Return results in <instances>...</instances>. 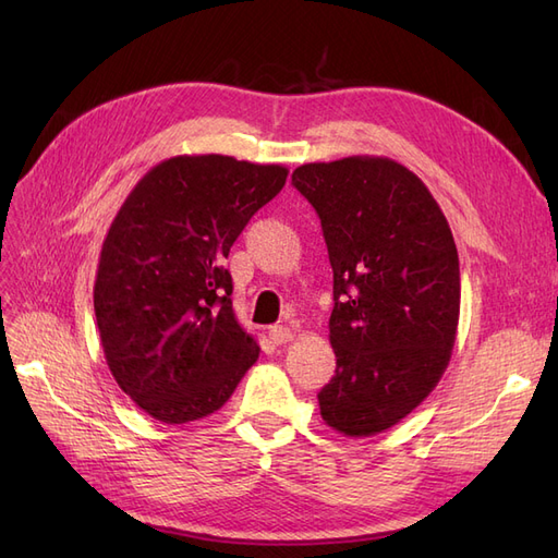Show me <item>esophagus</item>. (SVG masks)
<instances>
[{"label":"esophagus","mask_w":558,"mask_h":558,"mask_svg":"<svg viewBox=\"0 0 558 558\" xmlns=\"http://www.w3.org/2000/svg\"><path fill=\"white\" fill-rule=\"evenodd\" d=\"M267 335H269V342L279 344V347L293 340V330H291L289 326H272V328H269Z\"/></svg>","instance_id":"obj_1"}]
</instances>
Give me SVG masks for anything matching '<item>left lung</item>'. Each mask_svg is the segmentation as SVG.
Masks as SVG:
<instances>
[{"label":"left lung","mask_w":558,"mask_h":558,"mask_svg":"<svg viewBox=\"0 0 558 558\" xmlns=\"http://www.w3.org/2000/svg\"><path fill=\"white\" fill-rule=\"evenodd\" d=\"M293 185L320 218L332 267L337 367L320 416L349 437L384 433L428 398L451 359L461 272L449 223L426 183L391 158L307 162Z\"/></svg>","instance_id":"8db88e82"}]
</instances>
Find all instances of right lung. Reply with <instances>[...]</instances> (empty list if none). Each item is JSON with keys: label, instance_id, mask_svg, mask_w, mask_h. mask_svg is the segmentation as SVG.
<instances>
[{"label": "right lung", "instance_id": "1", "mask_svg": "<svg viewBox=\"0 0 558 558\" xmlns=\"http://www.w3.org/2000/svg\"><path fill=\"white\" fill-rule=\"evenodd\" d=\"M286 177L283 165L174 156L150 167L113 218L93 291L99 340L116 384L162 424L221 410L258 361L221 263Z\"/></svg>", "mask_w": 558, "mask_h": 558}]
</instances>
